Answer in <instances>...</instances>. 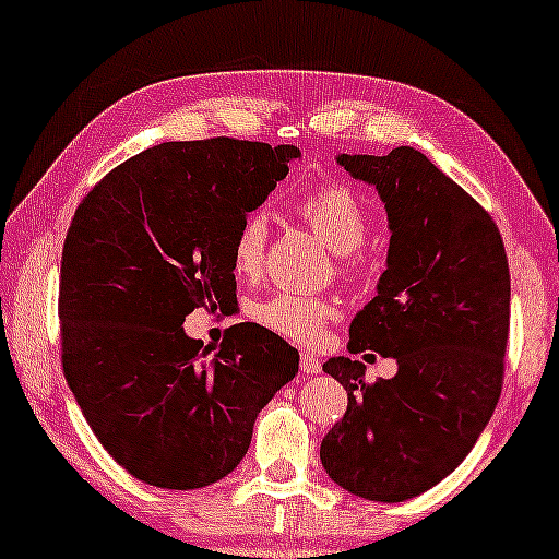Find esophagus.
I'll return each mask as SVG.
<instances>
[{
  "mask_svg": "<svg viewBox=\"0 0 559 559\" xmlns=\"http://www.w3.org/2000/svg\"><path fill=\"white\" fill-rule=\"evenodd\" d=\"M320 369H323V366H320L318 358L308 354V350H302V354H300V371L302 373H320Z\"/></svg>",
  "mask_w": 559,
  "mask_h": 559,
  "instance_id": "1",
  "label": "esophagus"
}]
</instances>
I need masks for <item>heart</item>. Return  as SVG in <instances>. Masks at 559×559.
Segmentation results:
<instances>
[{
  "label": "heart",
  "mask_w": 559,
  "mask_h": 559,
  "mask_svg": "<svg viewBox=\"0 0 559 559\" xmlns=\"http://www.w3.org/2000/svg\"><path fill=\"white\" fill-rule=\"evenodd\" d=\"M297 213L318 234V239L338 257H348L364 247L369 236V211L346 186L331 182L305 193L297 201ZM266 247V218L262 211L249 213L234 236V266L241 274H254L262 266ZM338 316V305L331 297L300 293H274L251 305V318L272 333L297 343H316L323 335L328 320Z\"/></svg>",
  "instance_id": "heart-1"
}]
</instances>
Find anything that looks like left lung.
Instances as JSON below:
<instances>
[{
    "mask_svg": "<svg viewBox=\"0 0 559 559\" xmlns=\"http://www.w3.org/2000/svg\"><path fill=\"white\" fill-rule=\"evenodd\" d=\"M386 209V270L356 312L348 350L394 358L392 379L333 356L323 371L348 409L320 442V461L348 493L415 499L450 476L486 430L503 381L511 280L501 234L465 190L415 147L338 155Z\"/></svg>",
    "mask_w": 559,
    "mask_h": 559,
    "instance_id": "8db88e82",
    "label": "left lung"
}]
</instances>
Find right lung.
<instances>
[{"label": "right lung", "instance_id": "add662e5", "mask_svg": "<svg viewBox=\"0 0 559 559\" xmlns=\"http://www.w3.org/2000/svg\"><path fill=\"white\" fill-rule=\"evenodd\" d=\"M300 157L293 144L163 142L106 175L60 259L63 371L98 442L157 488L211 486L247 455L257 415L300 354L257 323L209 356L195 308L236 300L234 236Z\"/></svg>", "mask_w": 559, "mask_h": 559}]
</instances>
